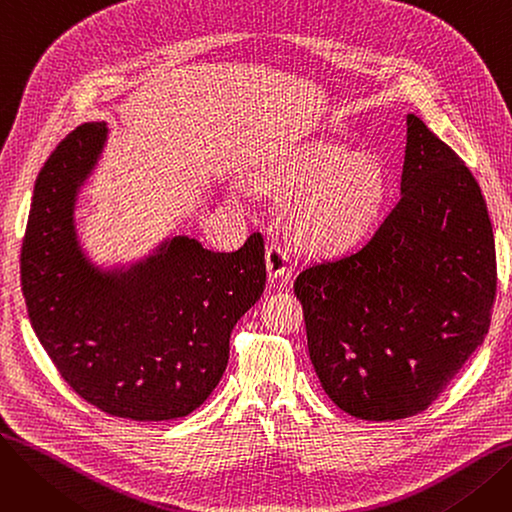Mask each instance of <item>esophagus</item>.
<instances>
[{
    "label": "esophagus",
    "instance_id": "obj_1",
    "mask_svg": "<svg viewBox=\"0 0 512 512\" xmlns=\"http://www.w3.org/2000/svg\"><path fill=\"white\" fill-rule=\"evenodd\" d=\"M288 251L280 245V242H270L265 249V265L270 278H288Z\"/></svg>",
    "mask_w": 512,
    "mask_h": 512
}]
</instances>
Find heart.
<instances>
[{"label": "heart", "mask_w": 512, "mask_h": 512, "mask_svg": "<svg viewBox=\"0 0 512 512\" xmlns=\"http://www.w3.org/2000/svg\"><path fill=\"white\" fill-rule=\"evenodd\" d=\"M257 191L288 203V226L297 245L340 253L378 224L388 184L373 155L334 141L290 149L259 170Z\"/></svg>", "instance_id": "b5f03b06"}]
</instances>
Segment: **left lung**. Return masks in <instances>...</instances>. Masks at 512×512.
Masks as SVG:
<instances>
[{
	"label": "left lung",
	"mask_w": 512,
	"mask_h": 512,
	"mask_svg": "<svg viewBox=\"0 0 512 512\" xmlns=\"http://www.w3.org/2000/svg\"><path fill=\"white\" fill-rule=\"evenodd\" d=\"M400 191L359 249L294 280L321 388L365 421L405 419L432 405L486 338L496 301L481 188L413 114Z\"/></svg>",
	"instance_id": "1"
}]
</instances>
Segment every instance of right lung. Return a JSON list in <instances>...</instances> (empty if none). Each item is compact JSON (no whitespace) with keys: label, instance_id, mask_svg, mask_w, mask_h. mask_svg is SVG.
I'll use <instances>...</instances> for the list:
<instances>
[{"label":"right lung","instance_id":"obj_1","mask_svg":"<svg viewBox=\"0 0 512 512\" xmlns=\"http://www.w3.org/2000/svg\"><path fill=\"white\" fill-rule=\"evenodd\" d=\"M103 141L101 122L74 128L37 176L20 253L26 309L89 405L132 421L178 419L222 380L232 328L265 286V242L253 232L238 251L211 253L180 236L126 276L99 274L78 249L72 209Z\"/></svg>","mask_w":512,"mask_h":512}]
</instances>
